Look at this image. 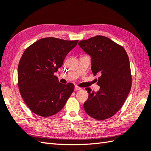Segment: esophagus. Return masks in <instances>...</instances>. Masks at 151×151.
<instances>
[{
    "label": "esophagus",
    "mask_w": 151,
    "mask_h": 151,
    "mask_svg": "<svg viewBox=\"0 0 151 151\" xmlns=\"http://www.w3.org/2000/svg\"><path fill=\"white\" fill-rule=\"evenodd\" d=\"M81 87H79V86H75V91H79V90H81Z\"/></svg>",
    "instance_id": "1"
}]
</instances>
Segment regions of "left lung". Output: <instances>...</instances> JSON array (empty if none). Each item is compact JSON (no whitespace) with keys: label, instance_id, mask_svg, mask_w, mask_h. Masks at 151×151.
Instances as JSON below:
<instances>
[{"label":"left lung","instance_id":"1","mask_svg":"<svg viewBox=\"0 0 151 151\" xmlns=\"http://www.w3.org/2000/svg\"><path fill=\"white\" fill-rule=\"evenodd\" d=\"M78 45L92 58L91 70L100 77V90L88 93L84 109L89 116L103 121L114 116L123 105L132 86L129 58L124 48L104 36L81 40Z\"/></svg>","mask_w":151,"mask_h":151}]
</instances>
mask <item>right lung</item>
I'll return each instance as SVG.
<instances>
[{"label": "right lung", "mask_w": 151, "mask_h": 151, "mask_svg": "<svg viewBox=\"0 0 151 151\" xmlns=\"http://www.w3.org/2000/svg\"><path fill=\"white\" fill-rule=\"evenodd\" d=\"M78 42L47 37L24 50L18 66V86L24 103L35 114L48 117L58 113L73 93L75 85L59 83L54 73Z\"/></svg>", "instance_id": "add662e5"}]
</instances>
